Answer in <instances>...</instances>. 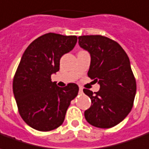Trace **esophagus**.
I'll use <instances>...</instances> for the list:
<instances>
[{
  "mask_svg": "<svg viewBox=\"0 0 149 149\" xmlns=\"http://www.w3.org/2000/svg\"><path fill=\"white\" fill-rule=\"evenodd\" d=\"M83 93V89L81 87L79 88V94H82Z\"/></svg>",
  "mask_w": 149,
  "mask_h": 149,
  "instance_id": "esophagus-1",
  "label": "esophagus"
}]
</instances>
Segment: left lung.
<instances>
[{
	"mask_svg": "<svg viewBox=\"0 0 149 149\" xmlns=\"http://www.w3.org/2000/svg\"><path fill=\"white\" fill-rule=\"evenodd\" d=\"M79 45L91 54L88 77L98 81V92L84 89L91 100L85 118L99 128H111L130 113L136 94V81L130 59L117 42L100 35L81 36Z\"/></svg>",
	"mask_w": 149,
	"mask_h": 149,
	"instance_id": "8db88e82",
	"label": "left lung"
}]
</instances>
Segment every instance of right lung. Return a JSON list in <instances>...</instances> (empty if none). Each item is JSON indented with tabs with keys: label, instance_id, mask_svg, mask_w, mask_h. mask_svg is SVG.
<instances>
[{
	"label": "right lung",
	"instance_id": "1",
	"mask_svg": "<svg viewBox=\"0 0 149 149\" xmlns=\"http://www.w3.org/2000/svg\"><path fill=\"white\" fill-rule=\"evenodd\" d=\"M76 36L46 33L33 40L24 51L13 81L19 113L27 124L39 131L58 128L64 121L78 86H58L51 75L59 70V61L77 44Z\"/></svg>",
	"mask_w": 149,
	"mask_h": 149
}]
</instances>
